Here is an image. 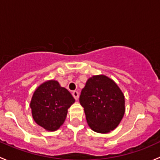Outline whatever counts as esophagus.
<instances>
[{"instance_id": "1", "label": "esophagus", "mask_w": 160, "mask_h": 160, "mask_svg": "<svg viewBox=\"0 0 160 160\" xmlns=\"http://www.w3.org/2000/svg\"><path fill=\"white\" fill-rule=\"evenodd\" d=\"M72 95H73V97L75 98V99L77 100L78 98V96H79V94H78V92L77 91H74L72 92Z\"/></svg>"}]
</instances>
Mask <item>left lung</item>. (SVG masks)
I'll return each mask as SVG.
<instances>
[{
	"label": "left lung",
	"instance_id": "8db88e82",
	"mask_svg": "<svg viewBox=\"0 0 160 160\" xmlns=\"http://www.w3.org/2000/svg\"><path fill=\"white\" fill-rule=\"evenodd\" d=\"M79 102L88 126L96 132L115 129L124 116V95L116 82L105 75H95L87 81Z\"/></svg>",
	"mask_w": 160,
	"mask_h": 160
}]
</instances>
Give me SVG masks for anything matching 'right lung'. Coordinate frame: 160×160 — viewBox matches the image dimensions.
Masks as SVG:
<instances>
[{
	"label": "right lung",
	"instance_id": "1",
	"mask_svg": "<svg viewBox=\"0 0 160 160\" xmlns=\"http://www.w3.org/2000/svg\"><path fill=\"white\" fill-rule=\"evenodd\" d=\"M75 98L57 81L42 84L34 92L31 101L33 118L38 125L48 131H55L65 122L68 108Z\"/></svg>",
	"mask_w": 160,
	"mask_h": 160
}]
</instances>
